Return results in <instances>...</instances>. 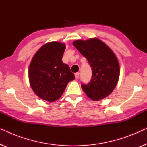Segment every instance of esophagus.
Masks as SVG:
<instances>
[{
	"mask_svg": "<svg viewBox=\"0 0 147 147\" xmlns=\"http://www.w3.org/2000/svg\"><path fill=\"white\" fill-rule=\"evenodd\" d=\"M79 74H80L79 73H75V74H74L76 79H78V77H79Z\"/></svg>",
	"mask_w": 147,
	"mask_h": 147,
	"instance_id": "1",
	"label": "esophagus"
}]
</instances>
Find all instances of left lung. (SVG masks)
I'll return each instance as SVG.
<instances>
[{
  "mask_svg": "<svg viewBox=\"0 0 147 147\" xmlns=\"http://www.w3.org/2000/svg\"><path fill=\"white\" fill-rule=\"evenodd\" d=\"M78 51L88 61L92 70V76L88 84L81 87L89 98L99 101L113 91L119 80L120 67L113 51L98 38L73 41Z\"/></svg>",
  "mask_w": 147,
  "mask_h": 147,
  "instance_id": "obj_1",
  "label": "left lung"
}]
</instances>
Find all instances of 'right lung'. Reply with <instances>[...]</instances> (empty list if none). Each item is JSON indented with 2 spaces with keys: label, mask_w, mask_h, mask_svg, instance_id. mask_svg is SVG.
<instances>
[{
  "label": "right lung",
  "mask_w": 147,
  "mask_h": 147,
  "mask_svg": "<svg viewBox=\"0 0 147 147\" xmlns=\"http://www.w3.org/2000/svg\"><path fill=\"white\" fill-rule=\"evenodd\" d=\"M66 45L51 41L40 47L33 57L28 69L30 86L39 98L52 102L59 99L74 75L62 57Z\"/></svg>",
  "instance_id": "1"
}]
</instances>
